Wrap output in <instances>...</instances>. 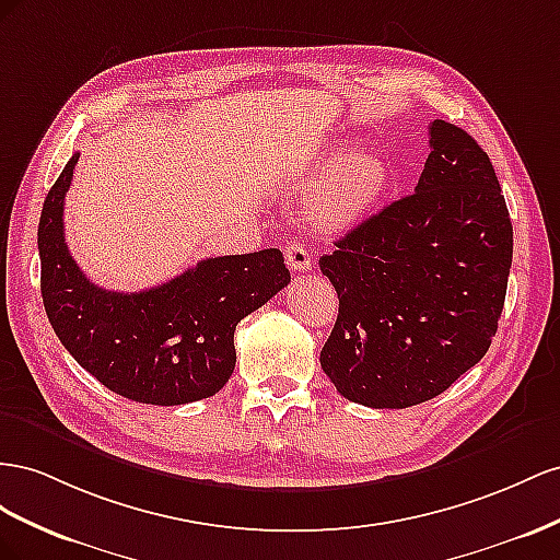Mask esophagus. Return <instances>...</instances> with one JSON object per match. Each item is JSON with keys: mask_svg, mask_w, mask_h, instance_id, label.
I'll return each mask as SVG.
<instances>
[{"mask_svg": "<svg viewBox=\"0 0 560 560\" xmlns=\"http://www.w3.org/2000/svg\"><path fill=\"white\" fill-rule=\"evenodd\" d=\"M285 265H289L293 271H310L312 269V255L305 246L293 242V244L285 246Z\"/></svg>", "mask_w": 560, "mask_h": 560, "instance_id": "esophagus-1", "label": "esophagus"}]
</instances>
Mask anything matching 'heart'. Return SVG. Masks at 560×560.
<instances>
[{
  "mask_svg": "<svg viewBox=\"0 0 560 560\" xmlns=\"http://www.w3.org/2000/svg\"><path fill=\"white\" fill-rule=\"evenodd\" d=\"M322 175L307 199V215L318 230L347 232L369 215L389 187V166L371 150L347 142L330 145L316 164Z\"/></svg>",
  "mask_w": 560,
  "mask_h": 560,
  "instance_id": "obj_1",
  "label": "heart"
}]
</instances>
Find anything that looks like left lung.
<instances>
[{
  "label": "left lung",
  "mask_w": 560,
  "mask_h": 560,
  "mask_svg": "<svg viewBox=\"0 0 560 560\" xmlns=\"http://www.w3.org/2000/svg\"><path fill=\"white\" fill-rule=\"evenodd\" d=\"M412 195L318 258L340 298L322 369L345 398L408 408L448 389L498 332L514 230L488 154L434 119Z\"/></svg>",
  "instance_id": "left-lung-1"
}]
</instances>
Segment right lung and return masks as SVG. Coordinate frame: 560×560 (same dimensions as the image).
I'll return each instance as SVG.
<instances>
[{
  "label": "right lung",
  "instance_id": "obj_1",
  "mask_svg": "<svg viewBox=\"0 0 560 560\" xmlns=\"http://www.w3.org/2000/svg\"><path fill=\"white\" fill-rule=\"evenodd\" d=\"M77 159L46 195L37 232L44 310L58 340L131 401L180 406L213 396L234 371L236 324L291 281L281 250L206 258L150 291H105L84 277L62 232Z\"/></svg>",
  "mask_w": 560,
  "mask_h": 560
}]
</instances>
